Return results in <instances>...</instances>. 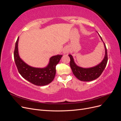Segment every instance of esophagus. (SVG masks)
Segmentation results:
<instances>
[{
	"mask_svg": "<svg viewBox=\"0 0 121 121\" xmlns=\"http://www.w3.org/2000/svg\"><path fill=\"white\" fill-rule=\"evenodd\" d=\"M68 52V49H64V50H63V53H64V54H67V53Z\"/></svg>",
	"mask_w": 121,
	"mask_h": 121,
	"instance_id": "1",
	"label": "esophagus"
}]
</instances>
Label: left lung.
<instances>
[{
  "instance_id": "obj_1",
  "label": "left lung",
  "mask_w": 121,
  "mask_h": 121,
  "mask_svg": "<svg viewBox=\"0 0 121 121\" xmlns=\"http://www.w3.org/2000/svg\"><path fill=\"white\" fill-rule=\"evenodd\" d=\"M100 37L102 41L101 36ZM105 48V56L104 60L101 63L97 65L96 66L89 68H83L78 66L75 63L74 59L72 55L69 54V56L70 58V67L72 70L73 73L76 76V77L82 81H91L98 78L99 77L102 73L103 72L108 63V53L107 49L104 43Z\"/></svg>"
}]
</instances>
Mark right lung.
<instances>
[{"label":"right lung","instance_id":"add662e5","mask_svg":"<svg viewBox=\"0 0 121 121\" xmlns=\"http://www.w3.org/2000/svg\"><path fill=\"white\" fill-rule=\"evenodd\" d=\"M19 38L16 42L14 50V60L20 75L28 81L37 86L46 85L52 82L56 73V65L59 63L62 55L50 57L47 66L44 68H34L26 64L20 58L18 52Z\"/></svg>","mask_w":121,"mask_h":121}]
</instances>
